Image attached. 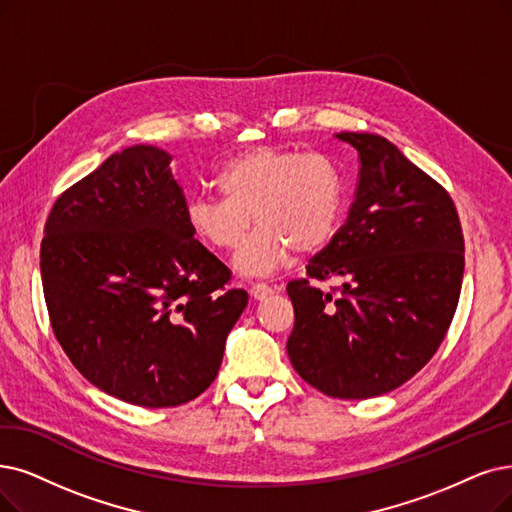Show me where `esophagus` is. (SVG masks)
Returning a JSON list of instances; mask_svg holds the SVG:
<instances>
[{
	"instance_id": "obj_1",
	"label": "esophagus",
	"mask_w": 512,
	"mask_h": 512,
	"mask_svg": "<svg viewBox=\"0 0 512 512\" xmlns=\"http://www.w3.org/2000/svg\"><path fill=\"white\" fill-rule=\"evenodd\" d=\"M275 290H277V285H269V283H264V281H256V283H252V288H250V292H252V296L256 300H262V298L271 296Z\"/></svg>"
}]
</instances>
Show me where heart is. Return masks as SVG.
<instances>
[{
    "label": "heart",
    "instance_id": "heart-1",
    "mask_svg": "<svg viewBox=\"0 0 512 512\" xmlns=\"http://www.w3.org/2000/svg\"><path fill=\"white\" fill-rule=\"evenodd\" d=\"M222 197L195 195L187 203L191 233L220 252H237L243 275H267L296 250L313 254L330 243L344 210L342 174L332 157L260 147L231 159L216 176Z\"/></svg>",
    "mask_w": 512,
    "mask_h": 512
}]
</instances>
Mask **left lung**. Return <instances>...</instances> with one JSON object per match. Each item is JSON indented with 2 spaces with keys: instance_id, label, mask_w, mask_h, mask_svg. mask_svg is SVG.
<instances>
[{
  "instance_id": "8db88e82",
  "label": "left lung",
  "mask_w": 512,
  "mask_h": 512,
  "mask_svg": "<svg viewBox=\"0 0 512 512\" xmlns=\"http://www.w3.org/2000/svg\"><path fill=\"white\" fill-rule=\"evenodd\" d=\"M359 153L349 218L288 283V355L317 391L370 399L395 391L431 361L454 319L464 237L449 193L393 142L340 132ZM338 278L323 293L311 280Z\"/></svg>"
}]
</instances>
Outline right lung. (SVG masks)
Listing matches in <instances>:
<instances>
[{
  "mask_svg": "<svg viewBox=\"0 0 512 512\" xmlns=\"http://www.w3.org/2000/svg\"><path fill=\"white\" fill-rule=\"evenodd\" d=\"M170 161L147 145L102 161L54 201L39 252L63 351L100 391L140 407L206 391L248 306L193 237Z\"/></svg>",
  "mask_w": 512,
  "mask_h": 512,
  "instance_id": "obj_1",
  "label": "right lung"
}]
</instances>
